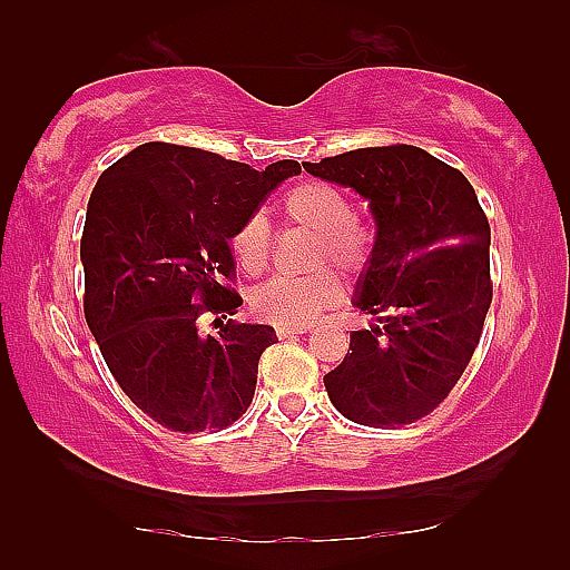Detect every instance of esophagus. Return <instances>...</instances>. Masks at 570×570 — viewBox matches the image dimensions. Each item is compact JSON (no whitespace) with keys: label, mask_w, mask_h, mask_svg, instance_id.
<instances>
[{"label":"esophagus","mask_w":570,"mask_h":570,"mask_svg":"<svg viewBox=\"0 0 570 570\" xmlns=\"http://www.w3.org/2000/svg\"><path fill=\"white\" fill-rule=\"evenodd\" d=\"M276 337L278 341H284V337H296V335H304L308 331V325H292V323H278L276 325Z\"/></svg>","instance_id":"34e87169"}]
</instances>
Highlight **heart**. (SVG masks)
I'll use <instances>...</instances> for the list:
<instances>
[{"instance_id":"1","label":"heart","mask_w":570,"mask_h":570,"mask_svg":"<svg viewBox=\"0 0 570 570\" xmlns=\"http://www.w3.org/2000/svg\"><path fill=\"white\" fill-rule=\"evenodd\" d=\"M284 213L292 223L318 235L313 266L335 264L350 278L365 274L374 259V237L353 217V203L341 188L323 180H301L284 196ZM235 257L249 274H259L272 252L269 223L262 213H252L235 229ZM343 298V282L333 269L308 276H276L252 294V308L274 323L306 325L321 311L333 308Z\"/></svg>"}]
</instances>
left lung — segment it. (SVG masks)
Instances as JSON below:
<instances>
[{
	"mask_svg": "<svg viewBox=\"0 0 570 570\" xmlns=\"http://www.w3.org/2000/svg\"><path fill=\"white\" fill-rule=\"evenodd\" d=\"M360 193L377 225L355 306L377 318L350 333L325 374L333 406L372 429H399L439 406L480 343L492 304L490 225L458 168L409 144L304 164Z\"/></svg>",
	"mask_w": 570,
	"mask_h": 570,
	"instance_id": "8db88e82",
	"label": "left lung"
}]
</instances>
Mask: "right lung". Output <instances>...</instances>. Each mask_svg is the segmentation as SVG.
Masks as SVG:
<instances>
[{
  "label": "right lung",
  "mask_w": 570,
  "mask_h": 570,
  "mask_svg": "<svg viewBox=\"0 0 570 570\" xmlns=\"http://www.w3.org/2000/svg\"><path fill=\"white\" fill-rule=\"evenodd\" d=\"M301 164L264 171L220 154L149 141L95 186L80 259L85 321L122 392L178 433L220 431L252 404L272 325L235 323L229 239ZM215 315L210 334L204 316Z\"/></svg>",
  "instance_id": "add662e5"
}]
</instances>
